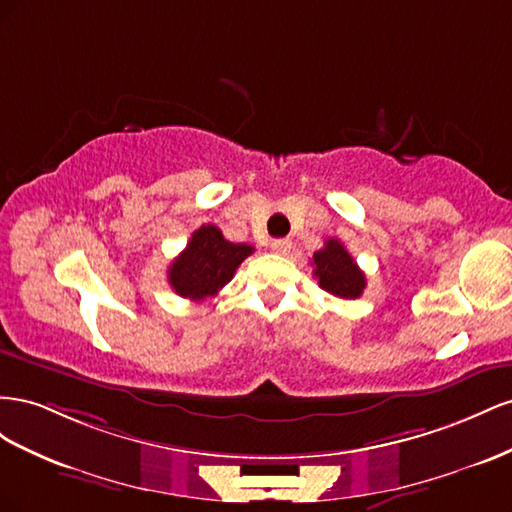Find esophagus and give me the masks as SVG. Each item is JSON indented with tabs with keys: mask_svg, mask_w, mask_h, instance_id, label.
I'll return each instance as SVG.
<instances>
[{
	"mask_svg": "<svg viewBox=\"0 0 512 512\" xmlns=\"http://www.w3.org/2000/svg\"><path fill=\"white\" fill-rule=\"evenodd\" d=\"M272 251L276 255H287L291 251V242L289 240H274L272 242Z\"/></svg>",
	"mask_w": 512,
	"mask_h": 512,
	"instance_id": "1",
	"label": "esophagus"
}]
</instances>
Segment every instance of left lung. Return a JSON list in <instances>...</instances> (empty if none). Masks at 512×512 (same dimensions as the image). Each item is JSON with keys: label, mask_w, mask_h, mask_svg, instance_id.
Segmentation results:
<instances>
[{"label": "left lung", "mask_w": 512, "mask_h": 512, "mask_svg": "<svg viewBox=\"0 0 512 512\" xmlns=\"http://www.w3.org/2000/svg\"><path fill=\"white\" fill-rule=\"evenodd\" d=\"M313 266V276L319 287L332 296L354 300L360 298L364 287H367L364 272L337 238L326 240L324 248L315 251Z\"/></svg>", "instance_id": "8db88e82"}]
</instances>
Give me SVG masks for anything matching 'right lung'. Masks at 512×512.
<instances>
[{
	"label": "right lung",
	"instance_id": "add662e5",
	"mask_svg": "<svg viewBox=\"0 0 512 512\" xmlns=\"http://www.w3.org/2000/svg\"><path fill=\"white\" fill-rule=\"evenodd\" d=\"M255 251L248 244H233L214 225L199 227L184 251L173 259L167 279L182 298L203 300L216 296L236 274L242 261Z\"/></svg>",
	"mask_w": 512,
	"mask_h": 512
}]
</instances>
